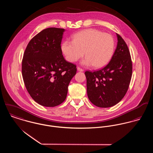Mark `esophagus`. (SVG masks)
Wrapping results in <instances>:
<instances>
[{"label":"esophagus","mask_w":153,"mask_h":153,"mask_svg":"<svg viewBox=\"0 0 153 153\" xmlns=\"http://www.w3.org/2000/svg\"><path fill=\"white\" fill-rule=\"evenodd\" d=\"M77 70H78V71H80V72H83V71H84V70L83 69H82V68H79V67H78V68H77Z\"/></svg>","instance_id":"1"}]
</instances>
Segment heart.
Segmentation results:
<instances>
[{"mask_svg":"<svg viewBox=\"0 0 153 153\" xmlns=\"http://www.w3.org/2000/svg\"><path fill=\"white\" fill-rule=\"evenodd\" d=\"M115 49L113 37L107 33L87 29L77 32L73 41L65 40L61 45V50L70 62L77 61L84 55L81 61L83 66L99 68L106 65L112 58Z\"/></svg>","mask_w":153,"mask_h":153,"instance_id":"obj_1","label":"heart"}]
</instances>
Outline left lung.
<instances>
[{
  "mask_svg": "<svg viewBox=\"0 0 153 153\" xmlns=\"http://www.w3.org/2000/svg\"><path fill=\"white\" fill-rule=\"evenodd\" d=\"M117 45L108 64L97 71H86L88 97L95 106L108 108L125 96L132 75L129 49L124 39L116 33Z\"/></svg>",
  "mask_w": 153,
  "mask_h": 153,
  "instance_id": "1",
  "label": "left lung"
}]
</instances>
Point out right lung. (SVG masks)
Returning <instances> with one entry per match:
<instances>
[{"label":"right lung","instance_id":"right-lung-1","mask_svg":"<svg viewBox=\"0 0 153 153\" xmlns=\"http://www.w3.org/2000/svg\"><path fill=\"white\" fill-rule=\"evenodd\" d=\"M64 32L56 27L44 29L30 41L23 54L25 87L33 100L44 107H53L65 100L69 84L76 72V65L62 55Z\"/></svg>","mask_w":153,"mask_h":153}]
</instances>
